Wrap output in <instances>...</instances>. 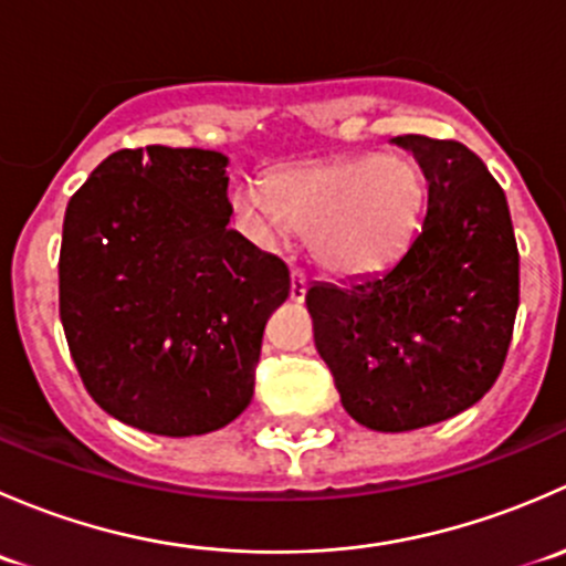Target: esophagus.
<instances>
[{"label": "esophagus", "mask_w": 566, "mask_h": 566, "mask_svg": "<svg viewBox=\"0 0 566 566\" xmlns=\"http://www.w3.org/2000/svg\"><path fill=\"white\" fill-rule=\"evenodd\" d=\"M290 276H293V282H290V298H293V301H304V295H306V273L301 271V268H293V273H290Z\"/></svg>", "instance_id": "esophagus-1"}]
</instances>
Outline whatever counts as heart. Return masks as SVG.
I'll return each instance as SVG.
<instances>
[{
	"label": "heart",
	"mask_w": 566,
	"mask_h": 566,
	"mask_svg": "<svg viewBox=\"0 0 566 566\" xmlns=\"http://www.w3.org/2000/svg\"><path fill=\"white\" fill-rule=\"evenodd\" d=\"M424 197V172L413 158L364 153L273 169L262 188H238L232 210L260 241L298 232L328 273L373 276L410 247Z\"/></svg>",
	"instance_id": "heart-1"
}]
</instances>
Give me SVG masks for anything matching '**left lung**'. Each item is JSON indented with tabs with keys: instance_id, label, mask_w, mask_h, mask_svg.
<instances>
[{
	"instance_id": "1",
	"label": "left lung",
	"mask_w": 566,
	"mask_h": 566,
	"mask_svg": "<svg viewBox=\"0 0 566 566\" xmlns=\"http://www.w3.org/2000/svg\"><path fill=\"white\" fill-rule=\"evenodd\" d=\"M427 177V213L378 276L306 290L315 345L358 424L408 432L493 389L521 304V256L504 188L454 139L397 136Z\"/></svg>"
}]
</instances>
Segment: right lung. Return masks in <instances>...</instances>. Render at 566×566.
I'll return each instance as SVG.
<instances>
[{
    "label": "right lung",
    "instance_id": "right-lung-1",
    "mask_svg": "<svg viewBox=\"0 0 566 566\" xmlns=\"http://www.w3.org/2000/svg\"><path fill=\"white\" fill-rule=\"evenodd\" d=\"M227 156L117 150L71 197L60 319L90 397L153 436H205L247 410L290 271L230 230Z\"/></svg>",
    "mask_w": 566,
    "mask_h": 566
}]
</instances>
